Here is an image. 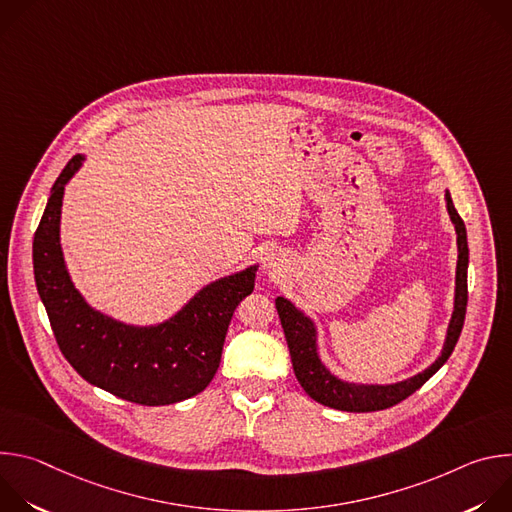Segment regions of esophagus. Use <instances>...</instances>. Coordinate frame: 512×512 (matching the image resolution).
Here are the masks:
<instances>
[{
  "mask_svg": "<svg viewBox=\"0 0 512 512\" xmlns=\"http://www.w3.org/2000/svg\"><path fill=\"white\" fill-rule=\"evenodd\" d=\"M263 269L271 271V273H279L281 271V257L275 251H267L263 255Z\"/></svg>",
  "mask_w": 512,
  "mask_h": 512,
  "instance_id": "1",
  "label": "esophagus"
}]
</instances>
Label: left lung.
Wrapping results in <instances>:
<instances>
[{"label":"left lung","instance_id":"8db88e82","mask_svg":"<svg viewBox=\"0 0 512 512\" xmlns=\"http://www.w3.org/2000/svg\"><path fill=\"white\" fill-rule=\"evenodd\" d=\"M448 212L458 235V269H456V302L454 314L450 320L448 336L444 350L429 369L423 373L395 383V385H352L336 379L330 375L316 352V328L310 318H306L294 304L285 298L275 300V308L281 320V328L287 340V348L291 354V364H294V373L304 391L318 403L350 411V413H367V411H381L389 409L409 395H413L419 387H423L437 371L444 367V362L454 352V346L460 338L464 318H466V304H468V241H466V227L460 218L458 210L454 208L450 192L446 194Z\"/></svg>","mask_w":512,"mask_h":512}]
</instances>
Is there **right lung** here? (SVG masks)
<instances>
[{
    "label": "right lung",
    "mask_w": 512,
    "mask_h": 512,
    "mask_svg": "<svg viewBox=\"0 0 512 512\" xmlns=\"http://www.w3.org/2000/svg\"><path fill=\"white\" fill-rule=\"evenodd\" d=\"M72 158L56 178L34 235L40 300L60 352L85 381L139 405H170L204 391L221 364L233 312L255 287V267L206 285L172 320L135 328L95 312L72 285L60 249L64 184L79 170Z\"/></svg>",
    "instance_id": "right-lung-1"
}]
</instances>
